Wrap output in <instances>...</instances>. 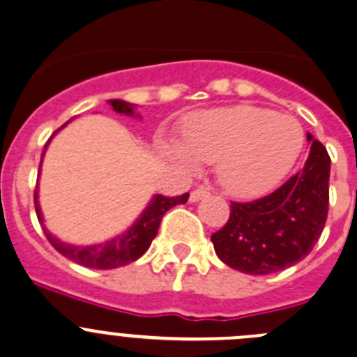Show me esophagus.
<instances>
[{"mask_svg":"<svg viewBox=\"0 0 357 357\" xmlns=\"http://www.w3.org/2000/svg\"><path fill=\"white\" fill-rule=\"evenodd\" d=\"M206 195H209V190L204 188V186H199V188L193 190V192L190 193V200H192V202H197V200H200Z\"/></svg>","mask_w":357,"mask_h":357,"instance_id":"esophagus-1","label":"esophagus"}]
</instances>
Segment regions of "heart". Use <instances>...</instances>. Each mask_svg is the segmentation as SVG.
<instances>
[{
  "mask_svg": "<svg viewBox=\"0 0 357 357\" xmlns=\"http://www.w3.org/2000/svg\"><path fill=\"white\" fill-rule=\"evenodd\" d=\"M303 139L302 126L291 116L231 106L195 113L183 126V143L165 139L160 148L188 171L216 162L218 181L227 192L258 197L291 171Z\"/></svg>",
  "mask_w": 357,
  "mask_h": 357,
  "instance_id": "1",
  "label": "heart"
}]
</instances>
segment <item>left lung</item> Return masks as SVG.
Instances as JSON below:
<instances>
[{
    "mask_svg": "<svg viewBox=\"0 0 357 357\" xmlns=\"http://www.w3.org/2000/svg\"><path fill=\"white\" fill-rule=\"evenodd\" d=\"M310 153L300 172L271 195L231 202L227 225L211 235L218 258L238 272L265 275L295 265L323 234L330 204V155L307 134Z\"/></svg>",
    "mask_w": 357,
    "mask_h": 357,
    "instance_id": "obj_1",
    "label": "left lung"
}]
</instances>
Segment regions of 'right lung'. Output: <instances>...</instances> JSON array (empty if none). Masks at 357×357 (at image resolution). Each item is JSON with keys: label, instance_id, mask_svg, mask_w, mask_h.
<instances>
[{"label": "right lung", "instance_id": "obj_1", "mask_svg": "<svg viewBox=\"0 0 357 357\" xmlns=\"http://www.w3.org/2000/svg\"><path fill=\"white\" fill-rule=\"evenodd\" d=\"M113 106L116 113L127 116H134L136 112V105H130V102L120 101V99H112L108 101ZM139 116V115H137ZM69 122H66L64 126H68ZM61 127V129H62ZM61 129H57L54 132H59ZM52 139V137H50ZM48 139V143H50ZM48 143L45 144V150H47ZM43 150V155H45ZM43 155H41V160H43ZM190 193H183L179 197H164V195H153V199L150 200V204L146 206V209L141 213V216L134 221L132 227L129 230H126L123 234L116 235V237L109 238V241L101 242V244L94 245H75L68 244V242L59 241L55 235H52L47 230L43 223V216H41L40 202H38V188L34 190V207H36L38 220H40L41 227H43L45 235H47L48 242L61 252L62 256L69 258L71 261L78 263V265L86 266V268H98V271H108V268H119V266L129 265V263L136 261L137 258L144 255L150 248L151 241L157 235L158 227H160V221L164 218V214L167 213L171 207L178 206V204H185L188 200Z\"/></svg>", "mask_w": 357, "mask_h": 357}]
</instances>
